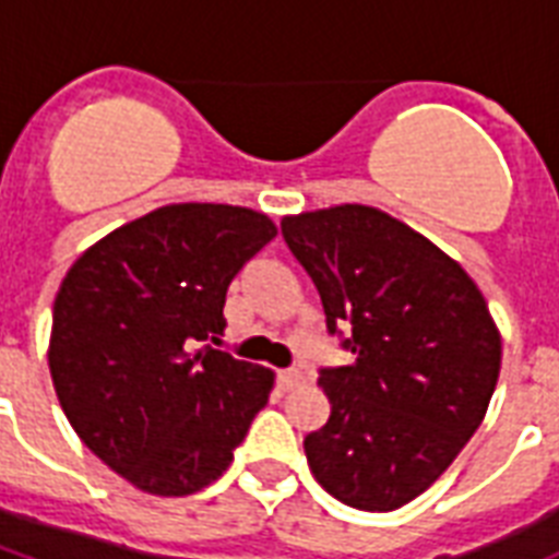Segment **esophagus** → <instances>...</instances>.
Returning a JSON list of instances; mask_svg holds the SVG:
<instances>
[{
  "instance_id": "esophagus-1",
  "label": "esophagus",
  "mask_w": 559,
  "mask_h": 559,
  "mask_svg": "<svg viewBox=\"0 0 559 559\" xmlns=\"http://www.w3.org/2000/svg\"><path fill=\"white\" fill-rule=\"evenodd\" d=\"M305 380V373L298 371V368H284V371H278V385L284 391H289V389H296L298 382Z\"/></svg>"
}]
</instances>
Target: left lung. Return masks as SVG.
<instances>
[{
	"instance_id": "1",
	"label": "left lung",
	"mask_w": 559,
	"mask_h": 559,
	"mask_svg": "<svg viewBox=\"0 0 559 559\" xmlns=\"http://www.w3.org/2000/svg\"><path fill=\"white\" fill-rule=\"evenodd\" d=\"M350 366L322 368L331 417L305 438L316 481L359 511H397L450 467L485 420L502 340L485 296L435 243L385 211L284 217Z\"/></svg>"
}]
</instances>
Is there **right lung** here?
Listing matches in <instances>:
<instances>
[{
  "label": "right lung",
  "mask_w": 559,
  "mask_h": 559,
  "mask_svg": "<svg viewBox=\"0 0 559 559\" xmlns=\"http://www.w3.org/2000/svg\"><path fill=\"white\" fill-rule=\"evenodd\" d=\"M278 228L261 211L165 205L66 272L48 368L81 441L144 493L188 496L226 473L272 391L270 368L211 342L226 289Z\"/></svg>",
  "instance_id": "1"
}]
</instances>
